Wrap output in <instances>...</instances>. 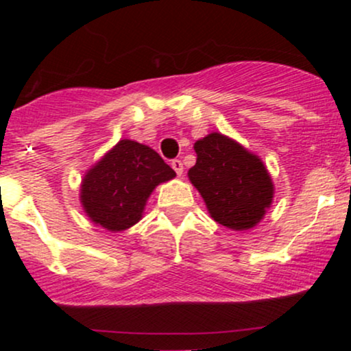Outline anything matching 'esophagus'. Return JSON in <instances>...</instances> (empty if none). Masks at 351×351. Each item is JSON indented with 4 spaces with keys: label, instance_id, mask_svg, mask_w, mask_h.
<instances>
[{
    "label": "esophagus",
    "instance_id": "obj_1",
    "mask_svg": "<svg viewBox=\"0 0 351 351\" xmlns=\"http://www.w3.org/2000/svg\"><path fill=\"white\" fill-rule=\"evenodd\" d=\"M171 168L176 171V175L178 176L183 175V163H181V160H173Z\"/></svg>",
    "mask_w": 351,
    "mask_h": 351
}]
</instances>
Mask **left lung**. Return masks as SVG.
Returning <instances> with one entry per match:
<instances>
[{
	"label": "left lung",
	"mask_w": 351,
	"mask_h": 351,
	"mask_svg": "<svg viewBox=\"0 0 351 351\" xmlns=\"http://www.w3.org/2000/svg\"><path fill=\"white\" fill-rule=\"evenodd\" d=\"M196 165L188 178L209 216L232 231H247L264 219L274 183L263 160L236 140L211 132L195 143Z\"/></svg>",
	"instance_id": "left-lung-1"
}]
</instances>
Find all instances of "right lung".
<instances>
[{"label": "right lung", "instance_id": "obj_1", "mask_svg": "<svg viewBox=\"0 0 351 351\" xmlns=\"http://www.w3.org/2000/svg\"><path fill=\"white\" fill-rule=\"evenodd\" d=\"M175 176L153 148L123 138L86 171L80 204L95 226L125 231L142 219L153 189Z\"/></svg>", "mask_w": 351, "mask_h": 351}]
</instances>
